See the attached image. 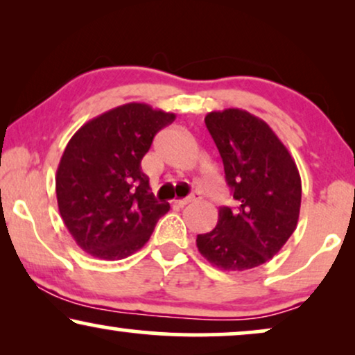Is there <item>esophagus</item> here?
<instances>
[{
    "label": "esophagus",
    "instance_id": "esophagus-1",
    "mask_svg": "<svg viewBox=\"0 0 355 355\" xmlns=\"http://www.w3.org/2000/svg\"><path fill=\"white\" fill-rule=\"evenodd\" d=\"M197 200H200V193H192V196H189V197H186V198H179V200H176V203L179 207H184V205H187V203H191V202H197Z\"/></svg>",
    "mask_w": 355,
    "mask_h": 355
}]
</instances>
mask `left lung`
Masks as SVG:
<instances>
[{
  "label": "left lung",
  "mask_w": 355,
  "mask_h": 355,
  "mask_svg": "<svg viewBox=\"0 0 355 355\" xmlns=\"http://www.w3.org/2000/svg\"><path fill=\"white\" fill-rule=\"evenodd\" d=\"M205 124L236 207L220 208L218 225L197 236V249L220 270L255 268L273 259L295 231L302 198L299 169L273 129L249 111H211Z\"/></svg>",
  "instance_id": "1"
}]
</instances>
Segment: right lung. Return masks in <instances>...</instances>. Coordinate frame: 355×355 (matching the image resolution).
I'll list each match as a JSON object with an SVG mask.
<instances>
[{
  "instance_id": "obj_1",
  "label": "right lung",
  "mask_w": 355,
  "mask_h": 355,
  "mask_svg": "<svg viewBox=\"0 0 355 355\" xmlns=\"http://www.w3.org/2000/svg\"><path fill=\"white\" fill-rule=\"evenodd\" d=\"M176 114L125 103L85 123L67 142L56 171V198L82 250L121 260L147 244L169 210L150 189L140 163L159 129Z\"/></svg>"
}]
</instances>
